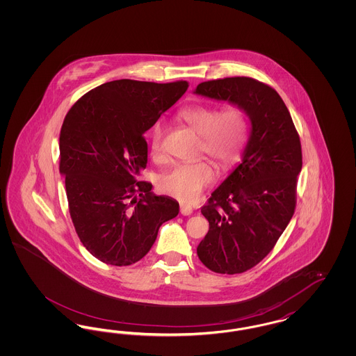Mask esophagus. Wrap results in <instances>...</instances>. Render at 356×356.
Returning a JSON list of instances; mask_svg holds the SVG:
<instances>
[{
    "label": "esophagus",
    "instance_id": "obj_1",
    "mask_svg": "<svg viewBox=\"0 0 356 356\" xmlns=\"http://www.w3.org/2000/svg\"><path fill=\"white\" fill-rule=\"evenodd\" d=\"M192 212H193L192 207H189V205H186V204H181V205H180V213H181V215L188 216V215H191Z\"/></svg>",
    "mask_w": 356,
    "mask_h": 356
}]
</instances>
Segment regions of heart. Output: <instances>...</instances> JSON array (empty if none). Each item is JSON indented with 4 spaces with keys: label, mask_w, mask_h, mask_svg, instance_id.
Segmentation results:
<instances>
[{
    "label": "heart",
    "mask_w": 356,
    "mask_h": 356,
    "mask_svg": "<svg viewBox=\"0 0 356 356\" xmlns=\"http://www.w3.org/2000/svg\"><path fill=\"white\" fill-rule=\"evenodd\" d=\"M179 119L199 135L197 156L209 157L219 170L229 168L243 152L250 131L247 112L238 105L219 106L195 104L180 109ZM165 125L156 122L151 129L149 147L154 159L163 156ZM215 180L212 164L199 159L192 163L176 164L159 179L161 192L184 203L195 202Z\"/></svg>",
    "instance_id": "1"
}]
</instances>
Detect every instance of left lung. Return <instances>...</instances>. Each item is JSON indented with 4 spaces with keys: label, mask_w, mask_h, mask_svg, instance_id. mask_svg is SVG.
Returning a JSON list of instances; mask_svg holds the SVG:
<instances>
[{
    "label": "left lung",
    "mask_w": 356,
    "mask_h": 356,
    "mask_svg": "<svg viewBox=\"0 0 356 356\" xmlns=\"http://www.w3.org/2000/svg\"><path fill=\"white\" fill-rule=\"evenodd\" d=\"M196 93L237 104L252 122L241 164L202 207L209 231L197 247L211 271L241 273L271 252L293 216L300 137L286 104L266 83L225 77L204 81Z\"/></svg>",
    "instance_id": "left-lung-1"
}]
</instances>
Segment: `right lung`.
Here are the masks:
<instances>
[{"label": "right lung", "mask_w": 356, "mask_h": 356, "mask_svg": "<svg viewBox=\"0 0 356 356\" xmlns=\"http://www.w3.org/2000/svg\"><path fill=\"white\" fill-rule=\"evenodd\" d=\"M188 89V81L116 80L81 96L60 132V172L69 213L85 248L105 264L129 266L152 248L179 203L154 196L137 176L148 163L144 134Z\"/></svg>", "instance_id": "1"}]
</instances>
